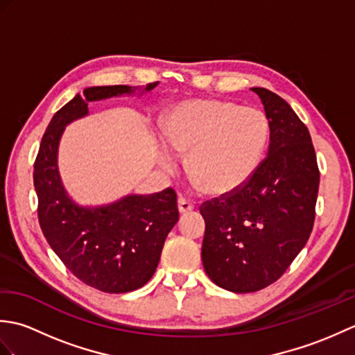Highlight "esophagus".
<instances>
[{
	"mask_svg": "<svg viewBox=\"0 0 355 355\" xmlns=\"http://www.w3.org/2000/svg\"><path fill=\"white\" fill-rule=\"evenodd\" d=\"M178 210H180V214H187V212H191V210L193 209V205L192 202L189 201V200H186L184 197H182V195H180L178 197Z\"/></svg>",
	"mask_w": 355,
	"mask_h": 355,
	"instance_id": "34e87169",
	"label": "esophagus"
}]
</instances>
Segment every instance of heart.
Returning <instances> with one entry per match:
<instances>
[{"mask_svg": "<svg viewBox=\"0 0 355 355\" xmlns=\"http://www.w3.org/2000/svg\"><path fill=\"white\" fill-rule=\"evenodd\" d=\"M163 135L162 168L173 172L178 168L175 153L187 154L193 184L223 195L236 191L258 169L268 141V120L262 111L235 102L193 99L168 112Z\"/></svg>", "mask_w": 355, "mask_h": 355, "instance_id": "b5f03b06", "label": "heart"}]
</instances>
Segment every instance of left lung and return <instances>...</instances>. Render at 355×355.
I'll list each match as a JSON object with an SVG mask.
<instances>
[{
	"instance_id": "8db88e82",
	"label": "left lung",
	"mask_w": 355,
	"mask_h": 355,
	"mask_svg": "<svg viewBox=\"0 0 355 355\" xmlns=\"http://www.w3.org/2000/svg\"><path fill=\"white\" fill-rule=\"evenodd\" d=\"M253 92L270 126L267 157L239 189L202 202L201 259L207 276L233 293H253L281 277L311 235L319 168L311 135L282 97Z\"/></svg>"
}]
</instances>
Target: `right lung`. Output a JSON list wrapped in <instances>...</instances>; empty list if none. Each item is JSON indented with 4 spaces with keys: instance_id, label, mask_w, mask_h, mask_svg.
<instances>
[{
    "instance_id": "obj_1",
    "label": "right lung",
    "mask_w": 355,
    "mask_h": 355,
    "mask_svg": "<svg viewBox=\"0 0 355 355\" xmlns=\"http://www.w3.org/2000/svg\"><path fill=\"white\" fill-rule=\"evenodd\" d=\"M157 85L85 88L84 96L76 94L53 116L35 162L37 218L45 239L74 276L105 293L134 291L153 277L164 239L178 221L177 193L168 187L126 195L107 206H79L59 175V141L67 125L88 114V102L145 93Z\"/></svg>"
}]
</instances>
